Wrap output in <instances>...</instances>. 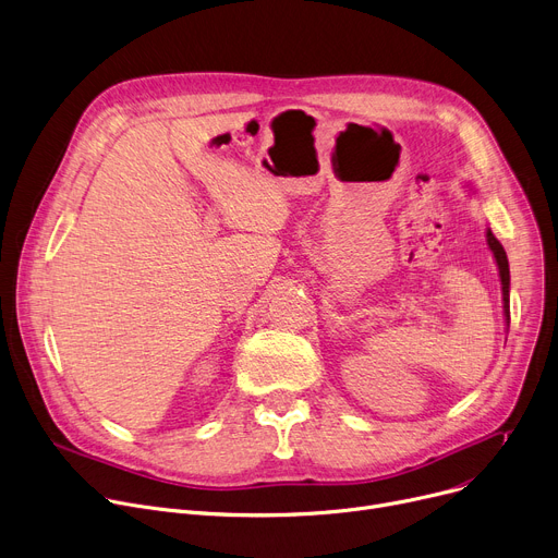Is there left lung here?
<instances>
[{
    "instance_id": "left-lung-1",
    "label": "left lung",
    "mask_w": 558,
    "mask_h": 558,
    "mask_svg": "<svg viewBox=\"0 0 558 558\" xmlns=\"http://www.w3.org/2000/svg\"><path fill=\"white\" fill-rule=\"evenodd\" d=\"M486 241H488V247L494 250V256H496V264H498V270H500V279H502V300H505V315H507V322H509V260H507V252L505 247L500 245V241L494 236V232H486Z\"/></svg>"
}]
</instances>
